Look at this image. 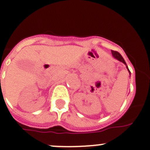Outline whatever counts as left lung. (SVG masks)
<instances>
[{
    "mask_svg": "<svg viewBox=\"0 0 150 150\" xmlns=\"http://www.w3.org/2000/svg\"><path fill=\"white\" fill-rule=\"evenodd\" d=\"M112 56L114 57L115 59H118V60L119 61H120V62H122V63H124L125 64V65H126V63H125V60H124V59H123L122 58V56L121 55H120V53H119V52H116V51H113V50H112ZM126 67H127V69H128V72H129V74H131V72H130V71L129 70H128V66L126 65Z\"/></svg>",
    "mask_w": 150,
    "mask_h": 150,
    "instance_id": "obj_1",
    "label": "left lung"
}]
</instances>
